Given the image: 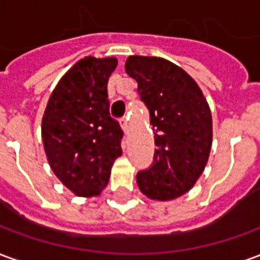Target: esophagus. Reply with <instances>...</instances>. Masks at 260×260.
<instances>
[{
  "instance_id": "obj_1",
  "label": "esophagus",
  "mask_w": 260,
  "mask_h": 260,
  "mask_svg": "<svg viewBox=\"0 0 260 260\" xmlns=\"http://www.w3.org/2000/svg\"><path fill=\"white\" fill-rule=\"evenodd\" d=\"M128 117H122L121 118V126H122V129L124 132H128V128H129V124H128Z\"/></svg>"
}]
</instances>
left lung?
<instances>
[{
  "mask_svg": "<svg viewBox=\"0 0 260 260\" xmlns=\"http://www.w3.org/2000/svg\"><path fill=\"white\" fill-rule=\"evenodd\" d=\"M125 71L138 82L154 132L153 164L136 174L150 199L170 201L195 185L212 147V115L199 86L164 58L131 55Z\"/></svg>",
  "mask_w": 260,
  "mask_h": 260,
  "instance_id": "left-lung-1",
  "label": "left lung"
}]
</instances>
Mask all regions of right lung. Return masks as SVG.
I'll return each instance as SVG.
<instances>
[{
	"label": "right lung",
	"mask_w": 260,
	"mask_h": 260,
	"mask_svg": "<svg viewBox=\"0 0 260 260\" xmlns=\"http://www.w3.org/2000/svg\"><path fill=\"white\" fill-rule=\"evenodd\" d=\"M115 58L80 59L61 78L43 117L44 150L54 174L79 196L106 188L124 132L110 115L107 83Z\"/></svg>",
	"instance_id": "obj_1"
}]
</instances>
